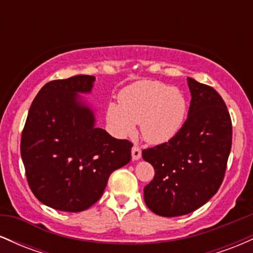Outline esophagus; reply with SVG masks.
<instances>
[{
  "mask_svg": "<svg viewBox=\"0 0 253 253\" xmlns=\"http://www.w3.org/2000/svg\"><path fill=\"white\" fill-rule=\"evenodd\" d=\"M140 157H141L140 147L134 145V146L132 147V158L134 159V161H138V159H140Z\"/></svg>",
  "mask_w": 253,
  "mask_h": 253,
  "instance_id": "34e87169",
  "label": "esophagus"
}]
</instances>
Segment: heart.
Masks as SVG:
<instances>
[{"mask_svg": "<svg viewBox=\"0 0 253 253\" xmlns=\"http://www.w3.org/2000/svg\"><path fill=\"white\" fill-rule=\"evenodd\" d=\"M188 114L187 98L168 84L145 81L123 92L120 104L112 103L107 120L114 132L126 136L140 123L141 134L152 144L170 140L181 130Z\"/></svg>", "mask_w": 253, "mask_h": 253, "instance_id": "b5f03b06", "label": "heart"}]
</instances>
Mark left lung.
Listing matches in <instances>:
<instances>
[{"mask_svg": "<svg viewBox=\"0 0 253 253\" xmlns=\"http://www.w3.org/2000/svg\"><path fill=\"white\" fill-rule=\"evenodd\" d=\"M191 101L188 118L167 143L143 151L155 169L144 200L161 216L196 211L216 194L232 146V121L222 97L211 86L188 77Z\"/></svg>", "mask_w": 253, "mask_h": 253, "instance_id": "obj_1", "label": "left lung"}]
</instances>
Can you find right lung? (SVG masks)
I'll list each match as a JSON object with an SVG mask.
<instances>
[{"mask_svg":"<svg viewBox=\"0 0 253 253\" xmlns=\"http://www.w3.org/2000/svg\"><path fill=\"white\" fill-rule=\"evenodd\" d=\"M88 75L46 83L32 102L21 135V157L32 193L43 205L82 211L98 201L110 173L129 163L133 144L95 127Z\"/></svg>","mask_w":253,"mask_h":253,"instance_id":"obj_1","label":"right lung"}]
</instances>
